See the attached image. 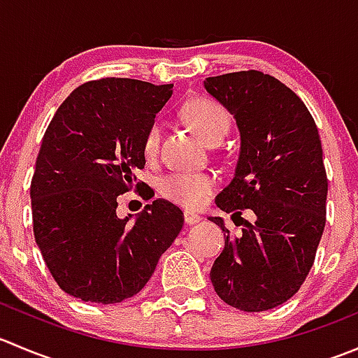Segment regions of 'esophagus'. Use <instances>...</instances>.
Returning <instances> with one entry per match:
<instances>
[{
    "mask_svg": "<svg viewBox=\"0 0 358 358\" xmlns=\"http://www.w3.org/2000/svg\"><path fill=\"white\" fill-rule=\"evenodd\" d=\"M183 218H185L187 225H196V223L201 222V216L194 211H185L183 213Z\"/></svg>",
    "mask_w": 358,
    "mask_h": 358,
    "instance_id": "obj_1",
    "label": "esophagus"
}]
</instances>
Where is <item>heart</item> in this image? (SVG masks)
Masks as SVG:
<instances>
[{"instance_id": "obj_1", "label": "heart", "mask_w": 358, "mask_h": 358, "mask_svg": "<svg viewBox=\"0 0 358 358\" xmlns=\"http://www.w3.org/2000/svg\"><path fill=\"white\" fill-rule=\"evenodd\" d=\"M185 115L208 143L222 140L229 131L230 115L220 103L208 99H196L185 107ZM161 142V124L154 122L143 138V154L154 157ZM216 187V178L208 173H173L162 178L161 190L166 199L185 208H199Z\"/></svg>"}]
</instances>
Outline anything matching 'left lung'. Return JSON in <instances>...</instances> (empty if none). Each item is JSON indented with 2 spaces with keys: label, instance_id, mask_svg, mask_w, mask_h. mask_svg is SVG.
<instances>
[{
  "label": "left lung",
  "instance_id": "obj_1",
  "mask_svg": "<svg viewBox=\"0 0 358 358\" xmlns=\"http://www.w3.org/2000/svg\"><path fill=\"white\" fill-rule=\"evenodd\" d=\"M204 88L236 117L241 150L232 182L216 206L239 216L209 277L216 294L243 312L275 308L298 292L326 227L327 175L312 114L273 76L241 71L206 78ZM244 208L252 222L240 216Z\"/></svg>",
  "mask_w": 358,
  "mask_h": 358
}]
</instances>
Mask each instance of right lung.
I'll list each match as a JSON object with an SVG mask.
<instances>
[{
    "instance_id": "add662e5",
    "label": "right lung",
    "mask_w": 358,
    "mask_h": 358,
    "mask_svg": "<svg viewBox=\"0 0 358 358\" xmlns=\"http://www.w3.org/2000/svg\"><path fill=\"white\" fill-rule=\"evenodd\" d=\"M171 95L173 85L88 81L46 128L31 182L32 227L67 294L102 305L131 298L178 237L183 213L164 199L147 204L135 222L115 215L117 196L135 187V171L145 166L147 129ZM138 194L149 199L145 189Z\"/></svg>"
}]
</instances>
